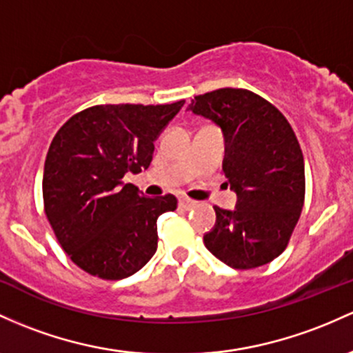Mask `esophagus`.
<instances>
[{
    "label": "esophagus",
    "instance_id": "34e87169",
    "mask_svg": "<svg viewBox=\"0 0 353 353\" xmlns=\"http://www.w3.org/2000/svg\"><path fill=\"white\" fill-rule=\"evenodd\" d=\"M179 206L183 209H191L196 206V201L189 199V197H179Z\"/></svg>",
    "mask_w": 353,
    "mask_h": 353
}]
</instances>
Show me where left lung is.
<instances>
[{
    "mask_svg": "<svg viewBox=\"0 0 353 353\" xmlns=\"http://www.w3.org/2000/svg\"><path fill=\"white\" fill-rule=\"evenodd\" d=\"M189 110L223 130V170L238 196L233 211L214 206L216 224L204 245L234 270L273 261L288 246L305 203L303 154L292 125L246 88L197 95Z\"/></svg>",
    "mask_w": 353,
    "mask_h": 353,
    "instance_id": "obj_1",
    "label": "left lung"
}]
</instances>
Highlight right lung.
<instances>
[{
	"label": "right lung",
	"instance_id": "right-lung-1",
	"mask_svg": "<svg viewBox=\"0 0 353 353\" xmlns=\"http://www.w3.org/2000/svg\"><path fill=\"white\" fill-rule=\"evenodd\" d=\"M183 105H94L53 137L43 170L45 214L65 253L92 276L122 280L156 253L157 218L174 211L177 199L145 197L122 179L149 168L154 141Z\"/></svg>",
	"mask_w": 353,
	"mask_h": 353
}]
</instances>
